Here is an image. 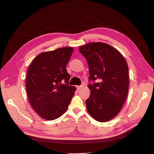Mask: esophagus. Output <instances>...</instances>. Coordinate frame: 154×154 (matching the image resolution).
I'll return each mask as SVG.
<instances>
[{"label": "esophagus", "instance_id": "obj_1", "mask_svg": "<svg viewBox=\"0 0 154 154\" xmlns=\"http://www.w3.org/2000/svg\"><path fill=\"white\" fill-rule=\"evenodd\" d=\"M82 87H83V85H77L76 88H77V90H79L81 88H82Z\"/></svg>", "mask_w": 154, "mask_h": 154}]
</instances>
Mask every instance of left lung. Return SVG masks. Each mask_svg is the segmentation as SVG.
Listing matches in <instances>:
<instances>
[{"mask_svg":"<svg viewBox=\"0 0 154 154\" xmlns=\"http://www.w3.org/2000/svg\"><path fill=\"white\" fill-rule=\"evenodd\" d=\"M79 51L88 61L92 82L88 85L91 94L87 109L97 121L108 122L118 114L128 96V65L119 51L106 43H90Z\"/></svg>","mask_w":154,"mask_h":154,"instance_id":"8db88e82","label":"left lung"}]
</instances>
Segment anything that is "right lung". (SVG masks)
<instances>
[{"mask_svg":"<svg viewBox=\"0 0 154 154\" xmlns=\"http://www.w3.org/2000/svg\"><path fill=\"white\" fill-rule=\"evenodd\" d=\"M73 51L72 47H63L42 53L29 66L26 81L29 101L45 119L61 116L74 96L76 88L68 85L70 75L66 69Z\"/></svg>","mask_w":154,"mask_h":154,"instance_id":"right-lung-1","label":"right lung"}]
</instances>
